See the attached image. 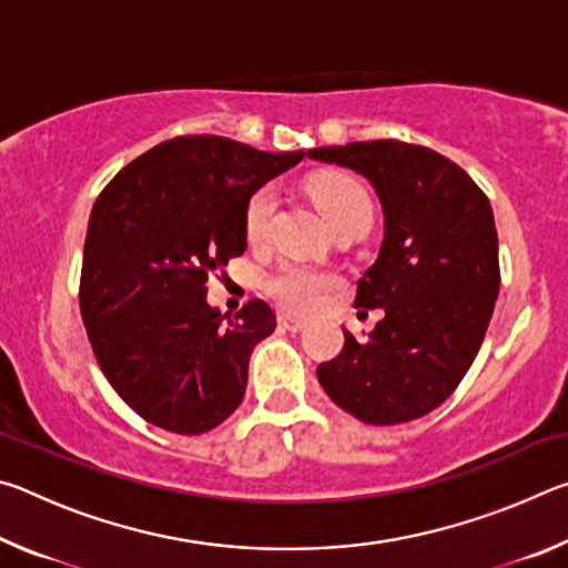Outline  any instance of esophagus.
I'll list each match as a JSON object with an SVG mask.
<instances>
[{"label": "esophagus", "instance_id": "obj_1", "mask_svg": "<svg viewBox=\"0 0 568 568\" xmlns=\"http://www.w3.org/2000/svg\"><path fill=\"white\" fill-rule=\"evenodd\" d=\"M277 323H281L283 331H291V333H301L307 325L303 318H295V315H287V313H283L281 318H277Z\"/></svg>", "mask_w": 568, "mask_h": 568}]
</instances>
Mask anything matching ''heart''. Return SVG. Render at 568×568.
<instances>
[{
  "label": "heart",
  "instance_id": "heart-1",
  "mask_svg": "<svg viewBox=\"0 0 568 568\" xmlns=\"http://www.w3.org/2000/svg\"><path fill=\"white\" fill-rule=\"evenodd\" d=\"M307 192H311L328 220L351 207H371V197L361 182L351 175H341V172H325V175L311 178ZM275 205L277 192L273 185H261L250 192L243 210V227L250 243H257V240L265 237ZM335 283H338V275L333 271H325V267L305 261H293L291 257V261L277 263V267L265 275L263 287L273 301L287 307V311L311 313L325 301V295L333 291Z\"/></svg>",
  "mask_w": 568,
  "mask_h": 568
}]
</instances>
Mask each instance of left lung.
I'll return each mask as SVG.
<instances>
[{
  "instance_id": "1",
  "label": "left lung",
  "mask_w": 568,
  "mask_h": 568,
  "mask_svg": "<svg viewBox=\"0 0 568 568\" xmlns=\"http://www.w3.org/2000/svg\"><path fill=\"white\" fill-rule=\"evenodd\" d=\"M307 158L368 178L386 217L378 261L355 291V307L386 315L365 343L343 331V351L318 365L321 386L363 423L416 420L458 388L494 315L501 271L491 203L454 160L400 140Z\"/></svg>"
}]
</instances>
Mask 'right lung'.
Instances as JSON below:
<instances>
[{"instance_id":"1","label":"right lung","mask_w":568,"mask_h":568,"mask_svg":"<svg viewBox=\"0 0 568 568\" xmlns=\"http://www.w3.org/2000/svg\"><path fill=\"white\" fill-rule=\"evenodd\" d=\"M303 160L217 134L160 142L114 175L90 213L80 311L104 378L172 434L215 428L245 396L250 353L275 331L261 297L227 318L207 275L245 253L250 192Z\"/></svg>"}]
</instances>
